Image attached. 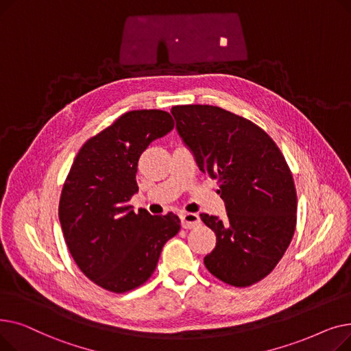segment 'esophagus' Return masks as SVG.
I'll return each mask as SVG.
<instances>
[{
  "mask_svg": "<svg viewBox=\"0 0 351 351\" xmlns=\"http://www.w3.org/2000/svg\"><path fill=\"white\" fill-rule=\"evenodd\" d=\"M180 222L183 229H193L200 225V217L196 213H183L180 215Z\"/></svg>",
  "mask_w": 351,
  "mask_h": 351,
  "instance_id": "34e87169",
  "label": "esophagus"
}]
</instances>
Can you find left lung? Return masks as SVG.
<instances>
[{"instance_id":"left-lung-1","label":"left lung","mask_w":351,"mask_h":351,"mask_svg":"<svg viewBox=\"0 0 351 351\" xmlns=\"http://www.w3.org/2000/svg\"><path fill=\"white\" fill-rule=\"evenodd\" d=\"M178 134L199 169L217 179L226 217L202 213L216 234L206 269L246 287L276 267L296 229L298 195L278 145L253 122L212 105L172 108Z\"/></svg>"}]
</instances>
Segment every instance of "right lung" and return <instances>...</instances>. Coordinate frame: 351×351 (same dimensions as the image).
I'll use <instances>...</instances> for the list:
<instances>
[{
  "instance_id": "1",
  "label": "right lung",
  "mask_w": 351,
  "mask_h": 351,
  "mask_svg": "<svg viewBox=\"0 0 351 351\" xmlns=\"http://www.w3.org/2000/svg\"><path fill=\"white\" fill-rule=\"evenodd\" d=\"M173 126L165 110H131L88 139L71 166L58 208L62 233L81 271L105 290L143 285L163 245L180 230L175 213H135L128 204L138 192L142 152Z\"/></svg>"
}]
</instances>
